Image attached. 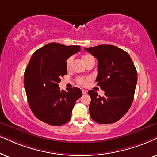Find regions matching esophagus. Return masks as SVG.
I'll use <instances>...</instances> for the list:
<instances>
[{"mask_svg": "<svg viewBox=\"0 0 157 157\" xmlns=\"http://www.w3.org/2000/svg\"><path fill=\"white\" fill-rule=\"evenodd\" d=\"M82 94H86L87 93V91L86 90H82Z\"/></svg>", "mask_w": 157, "mask_h": 157, "instance_id": "obj_1", "label": "esophagus"}]
</instances>
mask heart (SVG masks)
Here are the masks:
<instances>
[{
  "instance_id": "heart-1",
  "label": "heart",
  "mask_w": 157,
  "mask_h": 157,
  "mask_svg": "<svg viewBox=\"0 0 157 157\" xmlns=\"http://www.w3.org/2000/svg\"><path fill=\"white\" fill-rule=\"evenodd\" d=\"M82 59L83 62H84L85 64H88L90 62L95 60V59H94V57H93V56H92L91 54H83L82 57ZM72 61H73L72 57H69L68 59H67L66 67L67 70L70 69L71 66H72ZM76 80H77V82L78 83L79 85H82V86H85V85H87V82L90 80V78H87V77H78L77 78Z\"/></svg>"
}]
</instances>
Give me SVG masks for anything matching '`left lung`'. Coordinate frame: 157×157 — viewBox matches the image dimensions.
Here are the masks:
<instances>
[{
	"instance_id": "obj_1",
	"label": "left lung",
	"mask_w": 157,
	"mask_h": 157,
	"mask_svg": "<svg viewBox=\"0 0 157 157\" xmlns=\"http://www.w3.org/2000/svg\"><path fill=\"white\" fill-rule=\"evenodd\" d=\"M85 49L97 58L96 81L105 91L103 97L88 91L90 114L98 124H113L128 112L133 103L137 83L134 64L126 52L116 46L102 44Z\"/></svg>"
}]
</instances>
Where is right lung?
Here are the masks:
<instances>
[{
	"label": "right lung",
	"mask_w": 157,
	"mask_h": 157,
	"mask_svg": "<svg viewBox=\"0 0 157 157\" xmlns=\"http://www.w3.org/2000/svg\"><path fill=\"white\" fill-rule=\"evenodd\" d=\"M80 51V46L49 43L31 56L24 73V87L31 111L39 120L62 126L70 120L77 100L82 93L78 87L61 90L59 83L67 75L66 61Z\"/></svg>",
	"instance_id": "right-lung-1"
}]
</instances>
